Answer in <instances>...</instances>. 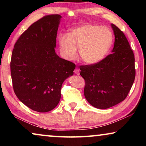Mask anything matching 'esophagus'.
I'll list each match as a JSON object with an SVG mask.
<instances>
[{
    "instance_id": "esophagus-1",
    "label": "esophagus",
    "mask_w": 146,
    "mask_h": 146,
    "mask_svg": "<svg viewBox=\"0 0 146 146\" xmlns=\"http://www.w3.org/2000/svg\"><path fill=\"white\" fill-rule=\"evenodd\" d=\"M74 73L76 74V75H79V74H80V70H79L78 68H76L75 70H74Z\"/></svg>"
}]
</instances>
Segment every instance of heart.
Instances as JSON below:
<instances>
[{"label":"heart","mask_w":146,"mask_h":146,"mask_svg":"<svg viewBox=\"0 0 146 146\" xmlns=\"http://www.w3.org/2000/svg\"><path fill=\"white\" fill-rule=\"evenodd\" d=\"M112 32L106 27L86 24L74 28L68 35L61 33L58 37L62 56L68 60H73L79 55L84 62L92 65L99 62L112 45Z\"/></svg>","instance_id":"heart-1"}]
</instances>
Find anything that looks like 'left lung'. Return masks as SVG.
Instances as JSON below:
<instances>
[{
  "label": "left lung",
  "mask_w": 146,
  "mask_h": 146,
  "mask_svg": "<svg viewBox=\"0 0 146 146\" xmlns=\"http://www.w3.org/2000/svg\"><path fill=\"white\" fill-rule=\"evenodd\" d=\"M112 53L99 62L80 66L84 96L93 107L108 109L127 97L135 78V55L125 35L113 24Z\"/></svg>",
  "instance_id": "8db88e82"
}]
</instances>
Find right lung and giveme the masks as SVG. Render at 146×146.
I'll use <instances>...</instances> for the list:
<instances>
[{
    "label": "right lung",
    "mask_w": 146,
    "mask_h": 146,
    "mask_svg": "<svg viewBox=\"0 0 146 146\" xmlns=\"http://www.w3.org/2000/svg\"><path fill=\"white\" fill-rule=\"evenodd\" d=\"M60 15H49L32 24L14 46L10 62L14 92L32 110H53L61 97L64 81L73 75L75 64L55 51Z\"/></svg>",
    "instance_id": "1"
}]
</instances>
